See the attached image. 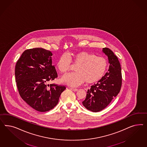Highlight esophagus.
<instances>
[{"instance_id":"esophagus-1","label":"esophagus","mask_w":147,"mask_h":147,"mask_svg":"<svg viewBox=\"0 0 147 147\" xmlns=\"http://www.w3.org/2000/svg\"><path fill=\"white\" fill-rule=\"evenodd\" d=\"M70 88V89L72 90L73 91H74V92H76V90H78L76 88Z\"/></svg>"}]
</instances>
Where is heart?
I'll list each match as a JSON object with an SVG mask.
<instances>
[{"label":"heart","instance_id":"b5f03b06","mask_svg":"<svg viewBox=\"0 0 147 147\" xmlns=\"http://www.w3.org/2000/svg\"><path fill=\"white\" fill-rule=\"evenodd\" d=\"M71 62L76 65L74 69L76 72L65 75L61 80L73 87L78 86L85 81L87 84L97 82L105 76L108 67L105 58L87 52H80L69 56L63 54L59 58L56 65L59 71L65 74L70 70Z\"/></svg>","mask_w":147,"mask_h":147}]
</instances>
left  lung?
<instances>
[{
	"label": "left lung",
	"mask_w": 147,
	"mask_h": 147,
	"mask_svg": "<svg viewBox=\"0 0 147 147\" xmlns=\"http://www.w3.org/2000/svg\"><path fill=\"white\" fill-rule=\"evenodd\" d=\"M102 51L110 63L108 71L88 89L86 98L82 101L84 106L93 112L101 111L107 107L119 93L122 86L121 68L118 58L108 48L105 47Z\"/></svg>",
	"instance_id": "8db88e82"
}]
</instances>
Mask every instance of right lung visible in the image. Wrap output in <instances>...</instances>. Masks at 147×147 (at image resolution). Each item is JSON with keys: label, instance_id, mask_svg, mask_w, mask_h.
<instances>
[{"label": "right lung", "instance_id": "right-lung-1", "mask_svg": "<svg viewBox=\"0 0 147 147\" xmlns=\"http://www.w3.org/2000/svg\"><path fill=\"white\" fill-rule=\"evenodd\" d=\"M52 52L42 48L26 49L15 67L16 82L20 96L32 108L40 112L49 111L58 104L66 87L49 81L58 77L52 65Z\"/></svg>", "mask_w": 147, "mask_h": 147}]
</instances>
